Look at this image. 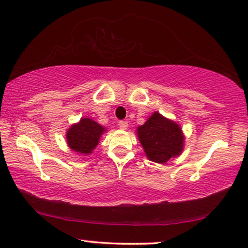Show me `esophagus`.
<instances>
[{"instance_id":"34e87169","label":"esophagus","mask_w":248,"mask_h":248,"mask_svg":"<svg viewBox=\"0 0 248 248\" xmlns=\"http://www.w3.org/2000/svg\"><path fill=\"white\" fill-rule=\"evenodd\" d=\"M118 125H119L120 129L124 130V129H127V127H128V123L125 120H120L119 124H118Z\"/></svg>"}]
</instances>
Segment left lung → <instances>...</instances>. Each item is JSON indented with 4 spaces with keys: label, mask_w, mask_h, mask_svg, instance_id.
<instances>
[{
    "label": "left lung",
    "mask_w": 248,
    "mask_h": 248,
    "mask_svg": "<svg viewBox=\"0 0 248 248\" xmlns=\"http://www.w3.org/2000/svg\"><path fill=\"white\" fill-rule=\"evenodd\" d=\"M137 131L143 150L150 160L165 164L182 153L184 146L182 129L160 113L155 112Z\"/></svg>",
    "instance_id": "obj_1"
}]
</instances>
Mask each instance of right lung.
I'll return each mask as SVG.
<instances>
[{
  "label": "right lung",
  "mask_w": 248,
  "mask_h": 248,
  "mask_svg": "<svg viewBox=\"0 0 248 248\" xmlns=\"http://www.w3.org/2000/svg\"><path fill=\"white\" fill-rule=\"evenodd\" d=\"M105 128L89 118H82L79 124H73L66 132L68 145L80 154H90L98 145Z\"/></svg>",
  "instance_id": "obj_1"
}]
</instances>
